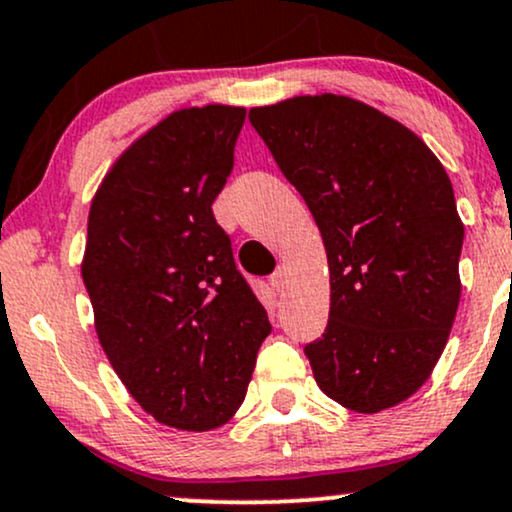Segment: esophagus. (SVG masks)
<instances>
[{
    "label": "esophagus",
    "instance_id": "esophagus-1",
    "mask_svg": "<svg viewBox=\"0 0 512 512\" xmlns=\"http://www.w3.org/2000/svg\"><path fill=\"white\" fill-rule=\"evenodd\" d=\"M285 282H287V270L280 266L273 275H270V285H273V290L280 292L282 287H285Z\"/></svg>",
    "mask_w": 512,
    "mask_h": 512
}]
</instances>
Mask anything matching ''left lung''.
<instances>
[{
  "instance_id": "1",
  "label": "left lung",
  "mask_w": 512,
  "mask_h": 512,
  "mask_svg": "<svg viewBox=\"0 0 512 512\" xmlns=\"http://www.w3.org/2000/svg\"><path fill=\"white\" fill-rule=\"evenodd\" d=\"M249 122L326 244L328 326L304 347L318 388L354 412L398 405L431 376L460 304L465 227L446 170L345 95L254 107Z\"/></svg>"
}]
</instances>
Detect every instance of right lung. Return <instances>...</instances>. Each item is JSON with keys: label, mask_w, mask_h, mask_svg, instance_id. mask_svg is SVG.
Returning a JSON list of instances; mask_svg holds the SVG:
<instances>
[{"label": "right lung", "mask_w": 512, "mask_h": 512, "mask_svg": "<svg viewBox=\"0 0 512 512\" xmlns=\"http://www.w3.org/2000/svg\"><path fill=\"white\" fill-rule=\"evenodd\" d=\"M244 117L227 105L172 112L114 162L90 206L81 273L100 345L131 398L174 429L225 424L270 333L213 215Z\"/></svg>", "instance_id": "obj_1"}]
</instances>
